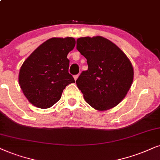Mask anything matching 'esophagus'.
Masks as SVG:
<instances>
[{
	"label": "esophagus",
	"instance_id": "obj_1",
	"mask_svg": "<svg viewBox=\"0 0 160 160\" xmlns=\"http://www.w3.org/2000/svg\"><path fill=\"white\" fill-rule=\"evenodd\" d=\"M78 77H79V74H77V75H74V80H77V79L78 78Z\"/></svg>",
	"mask_w": 160,
	"mask_h": 160
}]
</instances>
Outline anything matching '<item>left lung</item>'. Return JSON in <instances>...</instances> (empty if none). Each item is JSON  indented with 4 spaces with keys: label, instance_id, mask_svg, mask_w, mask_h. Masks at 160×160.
<instances>
[{
    "label": "left lung",
    "instance_id": "obj_1",
    "mask_svg": "<svg viewBox=\"0 0 160 160\" xmlns=\"http://www.w3.org/2000/svg\"><path fill=\"white\" fill-rule=\"evenodd\" d=\"M77 49L87 60L88 69L76 80L85 100L92 108L106 111L123 100L134 79L131 62L118 46L106 38H80Z\"/></svg>",
    "mask_w": 160,
    "mask_h": 160
}]
</instances>
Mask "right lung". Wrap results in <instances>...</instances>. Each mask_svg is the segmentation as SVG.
Here are the masks:
<instances>
[{
    "label": "right lung",
    "instance_id": "right-lung-1",
    "mask_svg": "<svg viewBox=\"0 0 160 160\" xmlns=\"http://www.w3.org/2000/svg\"><path fill=\"white\" fill-rule=\"evenodd\" d=\"M75 46L73 38H52L36 48L23 62L18 81L27 100L40 108L54 106L66 86L74 82L68 73V52Z\"/></svg>",
    "mask_w": 160,
    "mask_h": 160
}]
</instances>
